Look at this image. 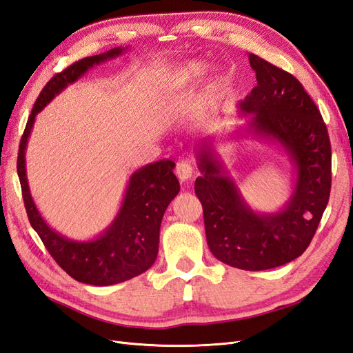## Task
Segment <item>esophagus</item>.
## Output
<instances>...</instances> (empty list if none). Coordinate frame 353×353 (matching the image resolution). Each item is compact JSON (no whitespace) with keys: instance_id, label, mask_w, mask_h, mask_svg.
<instances>
[{"instance_id":"obj_1","label":"esophagus","mask_w":353,"mask_h":353,"mask_svg":"<svg viewBox=\"0 0 353 353\" xmlns=\"http://www.w3.org/2000/svg\"><path fill=\"white\" fill-rule=\"evenodd\" d=\"M176 176L179 178L181 183H185V181L191 179L193 176V166L187 160H181L176 165Z\"/></svg>"}]
</instances>
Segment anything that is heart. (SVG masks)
I'll list each match as a JSON object with an SVG mask.
<instances>
[{
	"label": "heart",
	"mask_w": 353,
	"mask_h": 353,
	"mask_svg": "<svg viewBox=\"0 0 353 353\" xmlns=\"http://www.w3.org/2000/svg\"><path fill=\"white\" fill-rule=\"evenodd\" d=\"M197 70H199V68H196V66H191V68L188 69V72H190L191 74H194Z\"/></svg>",
	"instance_id": "obj_1"
}]
</instances>
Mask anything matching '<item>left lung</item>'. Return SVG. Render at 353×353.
<instances>
[{"instance_id":"obj_1","label":"left lung","mask_w":353,"mask_h":353,"mask_svg":"<svg viewBox=\"0 0 353 353\" xmlns=\"http://www.w3.org/2000/svg\"><path fill=\"white\" fill-rule=\"evenodd\" d=\"M258 85L239 110L249 130L279 143L294 168V187L279 212L250 209L223 160L205 137L196 147L194 191L203 206L206 239L215 258L234 268L263 271L292 262L311 243L331 188V145L315 103L293 74L249 54Z\"/></svg>"}]
</instances>
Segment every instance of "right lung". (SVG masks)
I'll use <instances>...</instances> for the list:
<instances>
[{"label":"right lung","instance_id":"add662e5","mask_svg":"<svg viewBox=\"0 0 353 353\" xmlns=\"http://www.w3.org/2000/svg\"><path fill=\"white\" fill-rule=\"evenodd\" d=\"M125 51L126 48L122 47L112 48L103 54L85 57L56 73L37 99L19 145L17 175L32 228L63 271L77 281L91 285H112L131 280L154 263L163 213L179 193V183L174 174L175 163L172 160H159L135 170L110 225L92 240L78 241L61 236L41 216L28 184L25 152L37 114L68 85L81 79L94 66Z\"/></svg>","mask_w":353,"mask_h":353}]
</instances>
